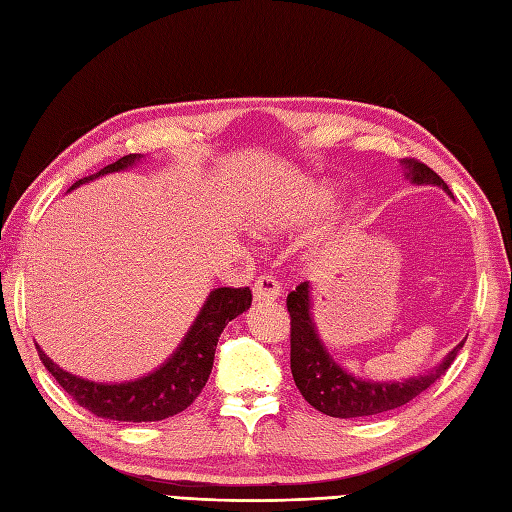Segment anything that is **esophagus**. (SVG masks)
Wrapping results in <instances>:
<instances>
[{
    "label": "esophagus",
    "instance_id": "esophagus-1",
    "mask_svg": "<svg viewBox=\"0 0 512 512\" xmlns=\"http://www.w3.org/2000/svg\"><path fill=\"white\" fill-rule=\"evenodd\" d=\"M280 293H282V287L276 280V276L263 274V276H258V280L254 282V300L256 302H274L280 298Z\"/></svg>",
    "mask_w": 512,
    "mask_h": 512
}]
</instances>
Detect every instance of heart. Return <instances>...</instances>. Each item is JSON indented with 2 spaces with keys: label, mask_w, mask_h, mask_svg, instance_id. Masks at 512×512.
<instances>
[{
  "label": "heart",
  "mask_w": 512,
  "mask_h": 512,
  "mask_svg": "<svg viewBox=\"0 0 512 512\" xmlns=\"http://www.w3.org/2000/svg\"><path fill=\"white\" fill-rule=\"evenodd\" d=\"M287 221H291V214H287L285 210H274L267 214L263 223L267 227H282V225H287Z\"/></svg>",
  "instance_id": "obj_1"
}]
</instances>
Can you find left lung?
Listing matches in <instances>:
<instances>
[{
    "instance_id": "obj_1",
    "label": "left lung",
    "mask_w": 512,
    "mask_h": 512,
    "mask_svg": "<svg viewBox=\"0 0 512 512\" xmlns=\"http://www.w3.org/2000/svg\"><path fill=\"white\" fill-rule=\"evenodd\" d=\"M407 168V177L414 184H436L447 192V184L442 181L427 164L405 157L401 162ZM287 311L291 317V374L298 385L304 401H309L315 410L326 416L335 418H359L374 416L396 410L405 403L416 399L431 388L442 374L449 370L453 359L458 357V350L464 346L458 344L453 348L447 359L438 368L423 374L418 379H410L405 383H370L355 379L352 374L342 370L337 363L328 357L326 348L322 346L320 337L315 333L311 322V302H309V285L295 287L287 295Z\"/></svg>"
}]
</instances>
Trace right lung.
Returning a JSON list of instances; mask_svg holds the SVG:
<instances>
[{"instance_id": "obj_1", "label": "right lung", "mask_w": 512, "mask_h": 512, "mask_svg": "<svg viewBox=\"0 0 512 512\" xmlns=\"http://www.w3.org/2000/svg\"><path fill=\"white\" fill-rule=\"evenodd\" d=\"M138 153H129L120 157L118 162L105 166L96 175L78 179L70 188L85 184V181L122 170L138 162ZM252 306V291L249 287H221L214 289L199 317L192 324L186 339L175 350L160 370L149 377L129 383H94L74 374L61 370L56 363L37 346L43 366L48 368L52 377L59 381L61 388L72 396L85 410L100 418L124 420V423H151V420H164L184 412L192 401L201 394L203 385L208 383L214 363V350H217L219 335L227 322Z\"/></svg>"}]
</instances>
